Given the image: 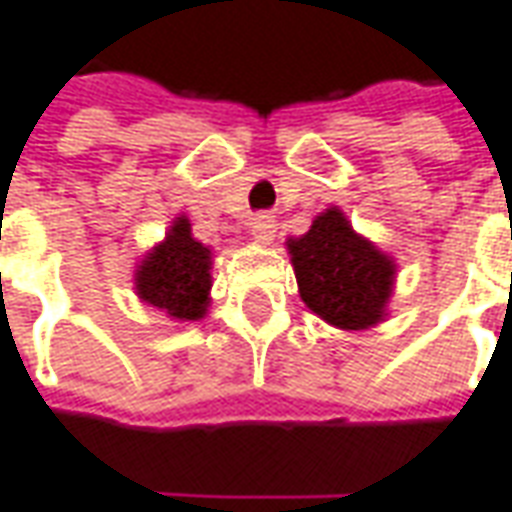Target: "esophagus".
I'll use <instances>...</instances> for the list:
<instances>
[{
	"label": "esophagus",
	"instance_id": "obj_1",
	"mask_svg": "<svg viewBox=\"0 0 512 512\" xmlns=\"http://www.w3.org/2000/svg\"><path fill=\"white\" fill-rule=\"evenodd\" d=\"M249 232H252V238H255L257 244H271L274 235H277V224H274L271 216H257L249 224Z\"/></svg>",
	"mask_w": 512,
	"mask_h": 512
}]
</instances>
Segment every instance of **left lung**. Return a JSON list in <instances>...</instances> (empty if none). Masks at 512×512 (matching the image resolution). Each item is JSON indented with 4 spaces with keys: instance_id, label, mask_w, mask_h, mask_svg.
Returning <instances> with one entry per match:
<instances>
[{
    "instance_id": "8db88e82",
    "label": "left lung",
    "mask_w": 512,
    "mask_h": 512,
    "mask_svg": "<svg viewBox=\"0 0 512 512\" xmlns=\"http://www.w3.org/2000/svg\"><path fill=\"white\" fill-rule=\"evenodd\" d=\"M299 293L316 316L338 330H366L385 316L396 266L352 230L338 207L288 244Z\"/></svg>"
}]
</instances>
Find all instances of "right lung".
<instances>
[{"instance_id":"right-lung-1","label":"right lung","mask_w":512,"mask_h":512,"mask_svg":"<svg viewBox=\"0 0 512 512\" xmlns=\"http://www.w3.org/2000/svg\"><path fill=\"white\" fill-rule=\"evenodd\" d=\"M210 249L191 235L185 216L171 224L163 244H157L135 271V291L146 305L166 310L171 318L196 321L210 302Z\"/></svg>"}]
</instances>
